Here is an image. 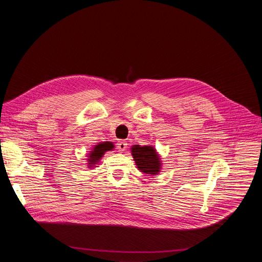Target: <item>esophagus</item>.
<instances>
[{"instance_id": "34e87169", "label": "esophagus", "mask_w": 262, "mask_h": 262, "mask_svg": "<svg viewBox=\"0 0 262 262\" xmlns=\"http://www.w3.org/2000/svg\"><path fill=\"white\" fill-rule=\"evenodd\" d=\"M117 147L119 150H125L126 147H128V143L125 141H118Z\"/></svg>"}]
</instances>
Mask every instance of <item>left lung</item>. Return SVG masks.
I'll return each instance as SVG.
<instances>
[{
  "label": "left lung",
  "instance_id": "1",
  "mask_svg": "<svg viewBox=\"0 0 262 262\" xmlns=\"http://www.w3.org/2000/svg\"><path fill=\"white\" fill-rule=\"evenodd\" d=\"M132 155L141 171L153 175L160 171L161 163L153 147L134 145L132 146Z\"/></svg>",
  "mask_w": 262,
  "mask_h": 262
}]
</instances>
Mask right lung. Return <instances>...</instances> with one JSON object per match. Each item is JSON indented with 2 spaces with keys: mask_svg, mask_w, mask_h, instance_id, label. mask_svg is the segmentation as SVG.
<instances>
[{
  "mask_svg": "<svg viewBox=\"0 0 262 262\" xmlns=\"http://www.w3.org/2000/svg\"><path fill=\"white\" fill-rule=\"evenodd\" d=\"M114 148L113 143H110V142H104V143H100L98 145L95 146V148L92 150L91 156H90V162L91 164H96L97 161H99V158L105 154V152L107 150H110Z\"/></svg>",
  "mask_w": 262,
  "mask_h": 262,
  "instance_id": "1",
  "label": "right lung"
}]
</instances>
